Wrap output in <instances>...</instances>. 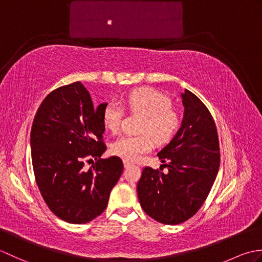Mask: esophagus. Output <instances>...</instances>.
Segmentation results:
<instances>
[{
    "instance_id": "obj_1",
    "label": "esophagus",
    "mask_w": 262,
    "mask_h": 262,
    "mask_svg": "<svg viewBox=\"0 0 262 262\" xmlns=\"http://www.w3.org/2000/svg\"><path fill=\"white\" fill-rule=\"evenodd\" d=\"M130 165H132L130 162H128V161H124V166H125V168H129Z\"/></svg>"
}]
</instances>
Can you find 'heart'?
Listing matches in <instances>:
<instances>
[{"mask_svg":"<svg viewBox=\"0 0 262 262\" xmlns=\"http://www.w3.org/2000/svg\"><path fill=\"white\" fill-rule=\"evenodd\" d=\"M130 111L143 115L141 135H124L113 143L111 151L126 161H137L152 151L154 141L159 144L170 142L180 128V117L171 108V101L154 89H137L126 98ZM122 118L121 105L110 102L102 113L103 124L108 130L118 132Z\"/></svg>","mask_w":262,"mask_h":262,"instance_id":"heart-1","label":"heart"}]
</instances>
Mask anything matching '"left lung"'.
Masks as SVG:
<instances>
[{
    "label": "left lung",
    "instance_id": "obj_1",
    "mask_svg": "<svg viewBox=\"0 0 262 262\" xmlns=\"http://www.w3.org/2000/svg\"><path fill=\"white\" fill-rule=\"evenodd\" d=\"M183 118L171 142L158 153L168 173L144 168L137 183L143 210L159 223L190 219L207 198L220 168V142L207 107L192 92L181 93Z\"/></svg>",
    "mask_w": 262,
    "mask_h": 262
}]
</instances>
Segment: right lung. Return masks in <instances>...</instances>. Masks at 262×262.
Segmentation results:
<instances>
[{
    "instance_id": "1",
    "label": "right lung",
    "mask_w": 262,
    "mask_h": 262,
    "mask_svg": "<svg viewBox=\"0 0 262 262\" xmlns=\"http://www.w3.org/2000/svg\"><path fill=\"white\" fill-rule=\"evenodd\" d=\"M107 104L94 107L85 86L74 82L49 93L32 122L36 182L49 209L68 223L84 224L101 214L124 170L118 157L101 159ZM88 157L96 160L89 170Z\"/></svg>"
}]
</instances>
